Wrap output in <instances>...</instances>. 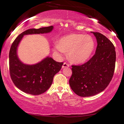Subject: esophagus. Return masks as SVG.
I'll return each instance as SVG.
<instances>
[{
    "mask_svg": "<svg viewBox=\"0 0 124 124\" xmlns=\"http://www.w3.org/2000/svg\"><path fill=\"white\" fill-rule=\"evenodd\" d=\"M69 67V64L66 63V62H64L63 65H62V68H65V67Z\"/></svg>",
    "mask_w": 124,
    "mask_h": 124,
    "instance_id": "34e87169",
    "label": "esophagus"
}]
</instances>
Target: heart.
<instances>
[{
    "label": "heart",
    "mask_w": 124,
    "mask_h": 124,
    "mask_svg": "<svg viewBox=\"0 0 124 124\" xmlns=\"http://www.w3.org/2000/svg\"><path fill=\"white\" fill-rule=\"evenodd\" d=\"M95 47V42L91 36L79 34H71L62 37L59 44H55L54 50L61 55L69 52V58L75 63L87 61Z\"/></svg>",
    "instance_id": "heart-1"
}]
</instances>
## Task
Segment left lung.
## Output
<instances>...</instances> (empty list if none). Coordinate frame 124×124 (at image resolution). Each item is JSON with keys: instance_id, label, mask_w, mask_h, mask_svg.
<instances>
[{"instance_id": "8db88e82", "label": "left lung", "mask_w": 124, "mask_h": 124, "mask_svg": "<svg viewBox=\"0 0 124 124\" xmlns=\"http://www.w3.org/2000/svg\"><path fill=\"white\" fill-rule=\"evenodd\" d=\"M97 39L95 53L81 65H72L70 87L81 97H90L104 90L112 80L115 69V47L110 40L98 32H93Z\"/></svg>"}]
</instances>
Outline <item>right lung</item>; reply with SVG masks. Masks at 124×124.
<instances>
[{
	"label": "right lung",
	"mask_w": 124,
	"mask_h": 124,
	"mask_svg": "<svg viewBox=\"0 0 124 124\" xmlns=\"http://www.w3.org/2000/svg\"><path fill=\"white\" fill-rule=\"evenodd\" d=\"M53 26L31 29L26 30L14 40L9 53V70L12 82L22 92L32 95H39L49 89L54 76L59 71L63 62H58L47 57L33 65L23 63L16 54L17 47L23 37L27 34H43L51 32Z\"/></svg>",
	"instance_id": "1"
}]
</instances>
